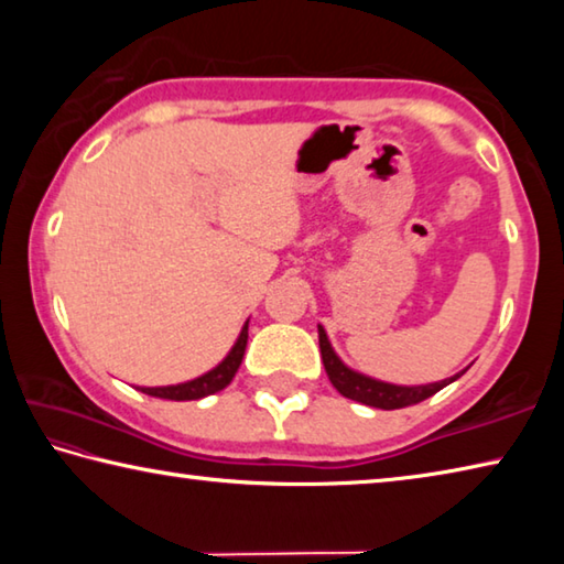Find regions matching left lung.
Listing matches in <instances>:
<instances>
[{"label": "left lung", "instance_id": "1", "mask_svg": "<svg viewBox=\"0 0 564 564\" xmlns=\"http://www.w3.org/2000/svg\"><path fill=\"white\" fill-rule=\"evenodd\" d=\"M318 343H321V358L323 366H326V373L330 378L333 388L338 390L340 395H346L350 400H358L362 405L370 408H380V410H398V408H408L415 403H423L425 398L435 395L437 390H443L445 386H451L457 378H447L441 380V383H431V386H390V383H380V380H373L368 376H360L356 370L346 368L340 362V358L333 352L326 330L318 326Z\"/></svg>", "mask_w": 564, "mask_h": 564}]
</instances>
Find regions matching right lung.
Listing matches in <instances>:
<instances>
[{"label":"right lung","mask_w":564,"mask_h":564,"mask_svg":"<svg viewBox=\"0 0 564 564\" xmlns=\"http://www.w3.org/2000/svg\"><path fill=\"white\" fill-rule=\"evenodd\" d=\"M246 343H248V321L241 328V336H238L236 346L231 352L218 362L214 370H208L206 376L188 380V383L181 386H166V388H141V393H147L151 398H164V400H198L206 395H214L218 390H224L228 383H231L238 366H241L243 352H246Z\"/></svg>","instance_id":"1"}]
</instances>
